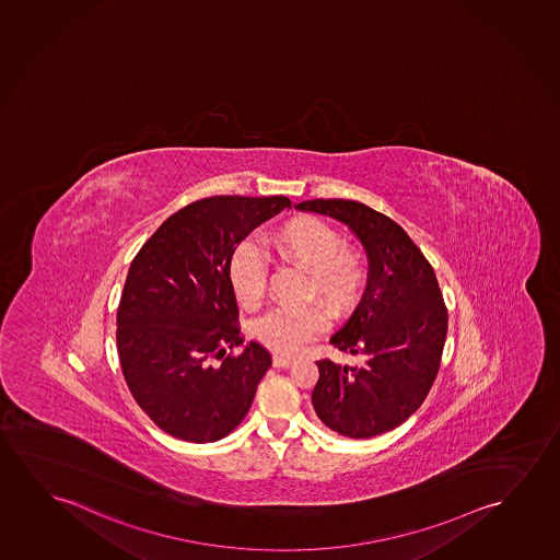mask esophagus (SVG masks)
Returning a JSON list of instances; mask_svg holds the SVG:
<instances>
[{"label":"esophagus","instance_id":"1","mask_svg":"<svg viewBox=\"0 0 560 560\" xmlns=\"http://www.w3.org/2000/svg\"><path fill=\"white\" fill-rule=\"evenodd\" d=\"M294 360L291 357H284V354H273V365L276 368H289Z\"/></svg>","mask_w":560,"mask_h":560}]
</instances>
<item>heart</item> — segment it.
Wrapping results in <instances>:
<instances>
[{"instance_id":"b5f03b06","label":"heart","mask_w":560,"mask_h":560,"mask_svg":"<svg viewBox=\"0 0 560 560\" xmlns=\"http://www.w3.org/2000/svg\"><path fill=\"white\" fill-rule=\"evenodd\" d=\"M279 258L308 271L306 296L319 299L335 316L357 302L364 284V271L354 254L345 250L341 235L316 218H294L269 238ZM229 284L244 308H256L268 289V269L258 252L241 244L228 266ZM327 325L319 306H281L256 324V337L268 349L292 354L316 339Z\"/></svg>"}]
</instances>
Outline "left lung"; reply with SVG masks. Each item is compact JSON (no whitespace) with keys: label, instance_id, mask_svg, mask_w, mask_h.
<instances>
[{"label":"left lung","instance_id":"1","mask_svg":"<svg viewBox=\"0 0 560 560\" xmlns=\"http://www.w3.org/2000/svg\"><path fill=\"white\" fill-rule=\"evenodd\" d=\"M294 208L341 221L370 261L362 301L329 341L360 362H316L317 418L350 439L395 430L420 408L441 364L448 322L435 271L405 229L365 203L317 198Z\"/></svg>","mask_w":560,"mask_h":560}]
</instances>
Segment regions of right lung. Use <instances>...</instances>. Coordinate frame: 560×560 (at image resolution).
<instances>
[{
  "instance_id": "add662e5",
  "label": "right lung",
  "mask_w": 560,
  "mask_h": 560,
  "mask_svg": "<svg viewBox=\"0 0 560 560\" xmlns=\"http://www.w3.org/2000/svg\"><path fill=\"white\" fill-rule=\"evenodd\" d=\"M284 196H211L173 213L130 264L117 310V350L138 406L188 443L228 438L271 365L236 325L229 259ZM241 348L233 355L229 349Z\"/></svg>"
}]
</instances>
